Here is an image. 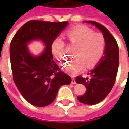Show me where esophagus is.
<instances>
[{
	"instance_id": "esophagus-1",
	"label": "esophagus",
	"mask_w": 129,
	"mask_h": 129,
	"mask_svg": "<svg viewBox=\"0 0 129 129\" xmlns=\"http://www.w3.org/2000/svg\"><path fill=\"white\" fill-rule=\"evenodd\" d=\"M71 84H76L75 79L74 77H72V80H71Z\"/></svg>"
}]
</instances>
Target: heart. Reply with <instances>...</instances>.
I'll use <instances>...</instances> for the list:
<instances>
[{"label":"heart","mask_w":129,"mask_h":129,"mask_svg":"<svg viewBox=\"0 0 129 129\" xmlns=\"http://www.w3.org/2000/svg\"><path fill=\"white\" fill-rule=\"evenodd\" d=\"M66 36L72 45L77 46L75 53L76 59L63 66L66 73L75 75L84 71L86 66L90 68L100 61L105 49V40L102 34L94 33L89 27L80 25L68 31ZM51 49L56 59L64 60L65 43L61 38L54 40Z\"/></svg>","instance_id":"1"}]
</instances>
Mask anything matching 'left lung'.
Masks as SVG:
<instances>
[{
	"instance_id": "obj_1",
	"label": "left lung",
	"mask_w": 129,
	"mask_h": 129,
	"mask_svg": "<svg viewBox=\"0 0 129 129\" xmlns=\"http://www.w3.org/2000/svg\"><path fill=\"white\" fill-rule=\"evenodd\" d=\"M86 23L95 25L102 32L105 40L104 56L88 73L90 78L79 76L75 79L77 84H84L87 89L84 95L77 97L79 101L83 104L94 105L102 101L113 87L119 67V48L116 40L105 27L95 21Z\"/></svg>"
}]
</instances>
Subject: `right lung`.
<instances>
[{"label": "right lung", "instance_id": "right-lung-1", "mask_svg": "<svg viewBox=\"0 0 129 129\" xmlns=\"http://www.w3.org/2000/svg\"><path fill=\"white\" fill-rule=\"evenodd\" d=\"M68 22L30 21L23 25L13 37L10 46L13 79L22 96L32 105L43 107L55 100L63 85L71 82L70 76L59 69L53 60L51 45L68 26ZM34 40L45 48L34 55L28 45Z\"/></svg>", "mask_w": 129, "mask_h": 129}]
</instances>
